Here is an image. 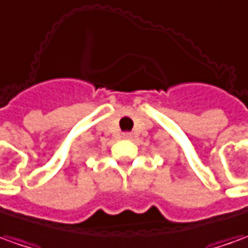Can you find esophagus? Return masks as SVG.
<instances>
[{"label":"esophagus","instance_id":"1","mask_svg":"<svg viewBox=\"0 0 248 248\" xmlns=\"http://www.w3.org/2000/svg\"><path fill=\"white\" fill-rule=\"evenodd\" d=\"M122 137H124V140H129V138H131V134L130 133H124V134H122Z\"/></svg>","mask_w":248,"mask_h":248}]
</instances>
